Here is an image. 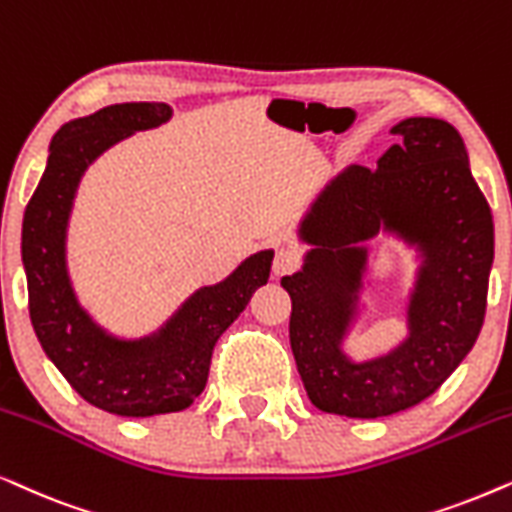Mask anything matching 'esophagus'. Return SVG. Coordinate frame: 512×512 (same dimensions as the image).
<instances>
[{"instance_id":"obj_1","label":"esophagus","mask_w":512,"mask_h":512,"mask_svg":"<svg viewBox=\"0 0 512 512\" xmlns=\"http://www.w3.org/2000/svg\"><path fill=\"white\" fill-rule=\"evenodd\" d=\"M299 264V255L292 248H278L276 255H274V274L281 276V274H288V271L297 269Z\"/></svg>"}]
</instances>
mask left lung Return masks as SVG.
<instances>
[{"mask_svg": "<svg viewBox=\"0 0 512 512\" xmlns=\"http://www.w3.org/2000/svg\"><path fill=\"white\" fill-rule=\"evenodd\" d=\"M377 168L349 166L327 182L299 224L311 245L283 276L292 299L290 346L318 410L377 419L438 391L480 335L494 262L492 210L473 180L452 124L410 117ZM386 230L417 247L422 264L408 303V339L384 357L353 361L341 349L357 312L369 251Z\"/></svg>", "mask_w": 512, "mask_h": 512, "instance_id": "8db88e82", "label": "left lung"}]
</instances>
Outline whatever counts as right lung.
<instances>
[{"label":"right lung","mask_w":512,"mask_h":512,"mask_svg":"<svg viewBox=\"0 0 512 512\" xmlns=\"http://www.w3.org/2000/svg\"><path fill=\"white\" fill-rule=\"evenodd\" d=\"M173 117L166 102H121L72 119L53 135L46 170L23 217V267L39 344L86 403L119 417L187 410L206 388L217 339L269 281L274 250H260L234 274L203 285L152 335H109L74 295L65 238L86 168L135 131Z\"/></svg>","instance_id":"obj_1"}]
</instances>
